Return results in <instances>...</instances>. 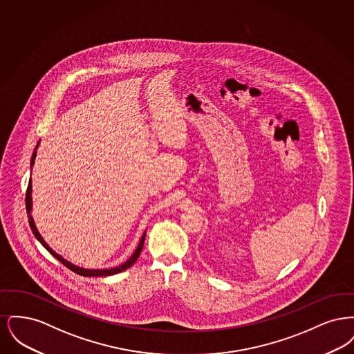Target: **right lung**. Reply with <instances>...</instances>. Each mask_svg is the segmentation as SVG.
I'll return each instance as SVG.
<instances>
[{
    "label": "right lung",
    "mask_w": 354,
    "mask_h": 354,
    "mask_svg": "<svg viewBox=\"0 0 354 354\" xmlns=\"http://www.w3.org/2000/svg\"><path fill=\"white\" fill-rule=\"evenodd\" d=\"M37 147H38V145H37ZM37 147H35V150L33 152V156H32V166L34 165V160H35V155H37ZM26 212H28V219H29V224H30V228H32V231H33L34 236L38 239V241L49 251V252L57 259V260H59L65 267H68V270H73V272H75L77 274H81V276H84V277H94V276H111V274H115V273H119V272H122V270H126L127 268H130L133 264H134L135 261H136V259L139 257V254L142 252V248H143V244H145V236L146 234H143L142 236V239H140V241H139V245H138V248L135 250V252L133 253V256L124 263V264H122V266H119L117 268H111V270H84V268H80V267H75V266H73L71 263H68L66 261L64 257H61L59 254H57V253L54 252L53 250H51L50 247L45 243V240L42 239V236L39 235V232L37 231V228H35V225H34L33 219H32V215H30V212H32V183L29 182V185H28V189H26Z\"/></svg>",
    "instance_id": "add662e5"
}]
</instances>
